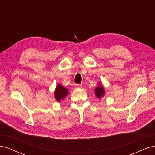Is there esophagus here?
Masks as SVG:
<instances>
[{"mask_svg": "<svg viewBox=\"0 0 155 155\" xmlns=\"http://www.w3.org/2000/svg\"><path fill=\"white\" fill-rule=\"evenodd\" d=\"M76 88H81L82 85H81V84H76Z\"/></svg>", "mask_w": 155, "mask_h": 155, "instance_id": "34e87169", "label": "esophagus"}]
</instances>
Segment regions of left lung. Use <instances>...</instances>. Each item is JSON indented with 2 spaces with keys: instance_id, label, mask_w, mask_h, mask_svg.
Instances as JSON below:
<instances>
[{
  "instance_id": "obj_1",
  "label": "left lung",
  "mask_w": 155,
  "mask_h": 155,
  "mask_svg": "<svg viewBox=\"0 0 155 155\" xmlns=\"http://www.w3.org/2000/svg\"><path fill=\"white\" fill-rule=\"evenodd\" d=\"M95 94L96 96L98 97V98H101L102 97H104V94H105V91H104V88H103V87L101 85H100L99 87H97L95 89Z\"/></svg>"
}]
</instances>
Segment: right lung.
Returning <instances> with one entry per match:
<instances>
[{"mask_svg":"<svg viewBox=\"0 0 155 155\" xmlns=\"http://www.w3.org/2000/svg\"><path fill=\"white\" fill-rule=\"evenodd\" d=\"M68 91L66 88H64L62 85H58L55 91V97L58 101H60L61 100L68 94Z\"/></svg>","mask_w":155,"mask_h":155,"instance_id":"right-lung-1","label":"right lung"}]
</instances>
